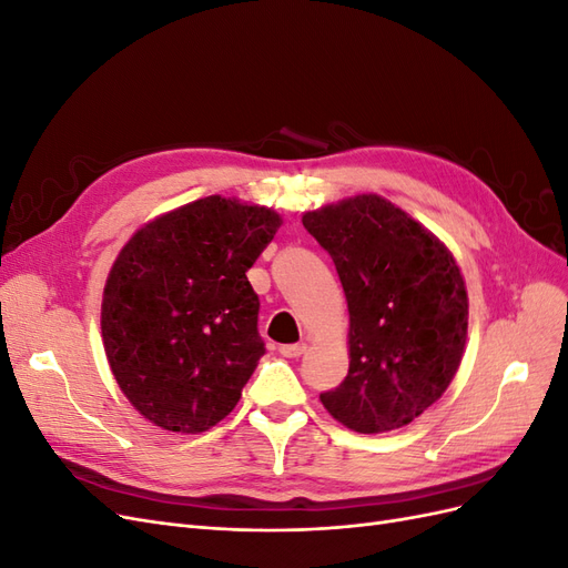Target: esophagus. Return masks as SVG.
<instances>
[{
  "label": "esophagus",
  "instance_id": "34e87169",
  "mask_svg": "<svg viewBox=\"0 0 568 568\" xmlns=\"http://www.w3.org/2000/svg\"><path fill=\"white\" fill-rule=\"evenodd\" d=\"M280 353L284 357H301L305 353V343H288V346H280Z\"/></svg>",
  "mask_w": 568,
  "mask_h": 568
}]
</instances>
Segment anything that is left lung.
<instances>
[{
	"label": "left lung",
	"instance_id": "obj_1",
	"mask_svg": "<svg viewBox=\"0 0 568 568\" xmlns=\"http://www.w3.org/2000/svg\"><path fill=\"white\" fill-rule=\"evenodd\" d=\"M303 227L332 255L351 315V367L322 405L357 434L409 424L450 386L467 343L453 253L376 194L305 213Z\"/></svg>",
	"mask_w": 568,
	"mask_h": 568
}]
</instances>
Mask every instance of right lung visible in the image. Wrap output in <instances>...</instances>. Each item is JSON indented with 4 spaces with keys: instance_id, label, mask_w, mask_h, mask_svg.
<instances>
[{
    "instance_id": "obj_1",
    "label": "right lung",
    "mask_w": 568,
    "mask_h": 568,
    "mask_svg": "<svg viewBox=\"0 0 568 568\" xmlns=\"http://www.w3.org/2000/svg\"><path fill=\"white\" fill-rule=\"evenodd\" d=\"M282 217L209 196L136 232L106 280L101 336L115 382L149 422L201 434L225 419L265 355L246 272Z\"/></svg>"
}]
</instances>
